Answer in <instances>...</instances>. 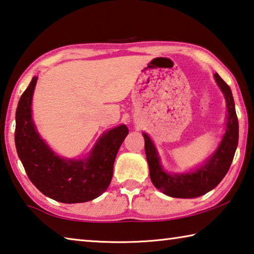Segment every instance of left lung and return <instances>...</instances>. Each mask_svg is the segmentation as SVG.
Instances as JSON below:
<instances>
[{
  "instance_id": "obj_1",
  "label": "left lung",
  "mask_w": 254,
  "mask_h": 254,
  "mask_svg": "<svg viewBox=\"0 0 254 254\" xmlns=\"http://www.w3.org/2000/svg\"><path fill=\"white\" fill-rule=\"evenodd\" d=\"M216 83L224 93L227 108L226 131L217 149L205 163L197 170L188 173L170 174L165 172L160 163L156 148L147 134L145 139V153L149 168V177L156 189L166 196L174 198H196L213 190L225 177L232 164L239 143V120L236 116L232 91L218 74L214 75Z\"/></svg>"
}]
</instances>
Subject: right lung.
I'll use <instances>...</instances> for the list:
<instances>
[{
	"label": "right lung",
	"mask_w": 254,
	"mask_h": 254,
	"mask_svg": "<svg viewBox=\"0 0 254 254\" xmlns=\"http://www.w3.org/2000/svg\"><path fill=\"white\" fill-rule=\"evenodd\" d=\"M36 83L37 76L22 93L15 112V147L28 178L40 192L60 202H85L101 196L111 182L116 155L128 128L120 125L103 132L88 159H62L40 138L33 124Z\"/></svg>",
	"instance_id": "right-lung-1"
}]
</instances>
